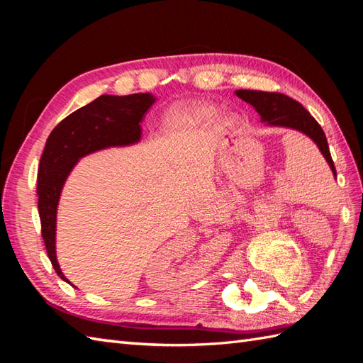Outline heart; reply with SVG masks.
I'll return each instance as SVG.
<instances>
[{
  "label": "heart",
  "instance_id": "b5f03b06",
  "mask_svg": "<svg viewBox=\"0 0 363 363\" xmlns=\"http://www.w3.org/2000/svg\"><path fill=\"white\" fill-rule=\"evenodd\" d=\"M209 115H211V111L207 109V107H198V109H190V111L174 109L167 115L165 121H167V125L173 126V125H177V123H182L186 120H203V118L209 117Z\"/></svg>",
  "mask_w": 363,
  "mask_h": 363
}]
</instances>
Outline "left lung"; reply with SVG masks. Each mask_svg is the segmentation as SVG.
Here are the masks:
<instances>
[{
	"mask_svg": "<svg viewBox=\"0 0 363 363\" xmlns=\"http://www.w3.org/2000/svg\"><path fill=\"white\" fill-rule=\"evenodd\" d=\"M235 95L243 99L245 103L251 104L260 115L262 121L267 123L268 126L296 129L299 133L311 137L312 140L317 143L323 156H325L330 169H333V174L337 177L334 160L330 157L326 135L323 133V129L317 123V120L304 109L303 104H299L287 95L274 94V91L237 90Z\"/></svg>",
	"mask_w": 363,
	"mask_h": 363,
	"instance_id": "left-lung-1",
	"label": "left lung"
}]
</instances>
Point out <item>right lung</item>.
I'll return each instance as SVG.
<instances>
[{"mask_svg":"<svg viewBox=\"0 0 363 363\" xmlns=\"http://www.w3.org/2000/svg\"><path fill=\"white\" fill-rule=\"evenodd\" d=\"M154 101L151 94L101 95L60 121L46 140L37 176L38 215L52 268L68 284L56 257V215L67 177L87 154L140 140V121Z\"/></svg>","mask_w":363,"mask_h":363,"instance_id":"add662e5","label":"right lung"}]
</instances>
